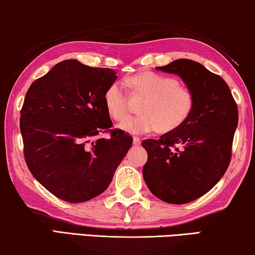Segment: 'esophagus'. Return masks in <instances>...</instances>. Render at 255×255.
Here are the masks:
<instances>
[{
    "instance_id": "obj_1",
    "label": "esophagus",
    "mask_w": 255,
    "mask_h": 255,
    "mask_svg": "<svg viewBox=\"0 0 255 255\" xmlns=\"http://www.w3.org/2000/svg\"><path fill=\"white\" fill-rule=\"evenodd\" d=\"M132 143H133V145L138 146V145L140 144V138H139V137H136V136H133V137H132Z\"/></svg>"
}]
</instances>
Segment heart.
Returning a JSON list of instances; mask_svg holds the SVG:
<instances>
[{
  "label": "heart",
  "mask_w": 255,
  "mask_h": 255,
  "mask_svg": "<svg viewBox=\"0 0 255 255\" xmlns=\"http://www.w3.org/2000/svg\"><path fill=\"white\" fill-rule=\"evenodd\" d=\"M136 94L146 97L141 102L139 116H129L119 124L122 130L144 135L152 131H172L189 118L195 98L191 90L171 76L155 72H141L127 81ZM105 105L116 120H122L128 112V98L125 86L114 82L105 92Z\"/></svg>",
  "instance_id": "1"
}]
</instances>
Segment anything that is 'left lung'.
Instances as JSON below:
<instances>
[{"mask_svg":"<svg viewBox=\"0 0 255 255\" xmlns=\"http://www.w3.org/2000/svg\"><path fill=\"white\" fill-rule=\"evenodd\" d=\"M157 70L179 75L195 98L185 123L159 139H145L143 176L154 196L188 204L204 196L225 174L239 124V111L225 81L191 59H176Z\"/></svg>","mask_w":255,"mask_h":255,"instance_id":"1","label":"left lung"}]
</instances>
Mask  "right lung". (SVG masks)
I'll list each match as a JSON object with an SVG mask.
<instances>
[{"label": "right lung", "instance_id": "add662e5", "mask_svg": "<svg viewBox=\"0 0 255 255\" xmlns=\"http://www.w3.org/2000/svg\"><path fill=\"white\" fill-rule=\"evenodd\" d=\"M111 68L63 60L30 85L20 117L24 159L31 174L59 199L88 201L105 191L132 144L111 129L105 92Z\"/></svg>", "mask_w": 255, "mask_h": 255}]
</instances>
